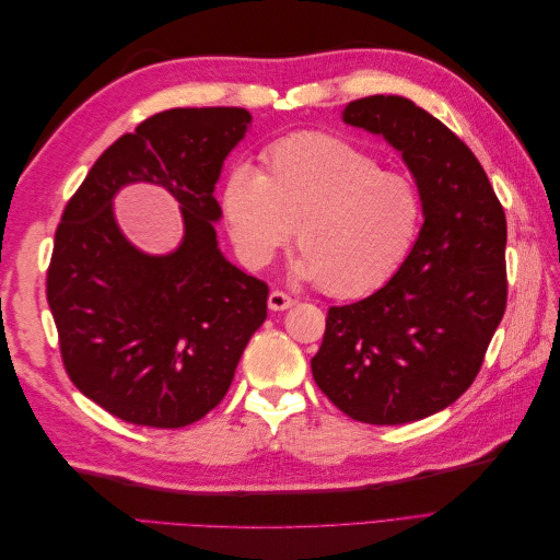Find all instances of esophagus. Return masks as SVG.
<instances>
[{"label": "esophagus", "instance_id": "34e87169", "mask_svg": "<svg viewBox=\"0 0 560 560\" xmlns=\"http://www.w3.org/2000/svg\"><path fill=\"white\" fill-rule=\"evenodd\" d=\"M294 303H296V299H292L290 294H284L280 290H273L268 294V308L270 311H287V308H292Z\"/></svg>", "mask_w": 560, "mask_h": 560}]
</instances>
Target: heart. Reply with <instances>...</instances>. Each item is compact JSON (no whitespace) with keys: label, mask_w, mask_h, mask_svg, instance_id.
Listing matches in <instances>:
<instances>
[{"label":"heart","mask_w":560,"mask_h":560,"mask_svg":"<svg viewBox=\"0 0 560 560\" xmlns=\"http://www.w3.org/2000/svg\"><path fill=\"white\" fill-rule=\"evenodd\" d=\"M222 210L247 266L268 264L296 229V273L348 299L376 290L409 257L422 196L411 175L383 171L362 147L296 132L264 151L259 175L233 167Z\"/></svg>","instance_id":"b5f03b06"}]
</instances>
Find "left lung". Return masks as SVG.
Returning a JSON list of instances; mask_svg holds the SVG:
<instances>
[{
  "label": "left lung",
  "mask_w": 560,
  "mask_h": 560,
  "mask_svg": "<svg viewBox=\"0 0 560 560\" xmlns=\"http://www.w3.org/2000/svg\"><path fill=\"white\" fill-rule=\"evenodd\" d=\"M343 121L401 151L425 222L387 284L329 308L311 369L346 416L401 425L446 409L477 378L506 308V219L471 149L411 100H352Z\"/></svg>",
  "instance_id": "8db88e82"
}]
</instances>
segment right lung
I'll use <instances>...</instances> for the list:
<instances>
[{
	"mask_svg": "<svg viewBox=\"0 0 560 560\" xmlns=\"http://www.w3.org/2000/svg\"><path fill=\"white\" fill-rule=\"evenodd\" d=\"M252 116L186 107L149 116L95 161L67 202L46 273V299L67 376L132 425H191L224 399L241 354L266 319L268 284L224 259L214 184ZM151 180L171 190L185 241L165 258L117 231L113 194Z\"/></svg>",
	"mask_w": 560,
	"mask_h": 560,
	"instance_id": "right-lung-1",
	"label": "right lung"
}]
</instances>
